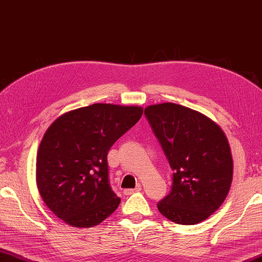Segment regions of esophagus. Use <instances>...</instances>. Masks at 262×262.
<instances>
[{
    "label": "esophagus",
    "instance_id": "obj_1",
    "mask_svg": "<svg viewBox=\"0 0 262 262\" xmlns=\"http://www.w3.org/2000/svg\"><path fill=\"white\" fill-rule=\"evenodd\" d=\"M140 190H141V186H138V187H136V188L124 189V190H123V194H124V195H130V194H133V193H138V192H140Z\"/></svg>",
    "mask_w": 262,
    "mask_h": 262
}]
</instances>
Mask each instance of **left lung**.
I'll use <instances>...</instances> for the list:
<instances>
[{"label": "left lung", "mask_w": 262, "mask_h": 262, "mask_svg": "<svg viewBox=\"0 0 262 262\" xmlns=\"http://www.w3.org/2000/svg\"><path fill=\"white\" fill-rule=\"evenodd\" d=\"M144 114L174 170L171 190L158 204L159 212L179 225L205 221L231 189L227 136L208 116L181 104H150Z\"/></svg>", "instance_id": "obj_1"}]
</instances>
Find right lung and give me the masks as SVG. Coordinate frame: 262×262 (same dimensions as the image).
I'll return each instance as SVG.
<instances>
[{"mask_svg": "<svg viewBox=\"0 0 262 262\" xmlns=\"http://www.w3.org/2000/svg\"><path fill=\"white\" fill-rule=\"evenodd\" d=\"M139 106L94 103L64 113L46 130L36 158V185L57 217L77 228L99 225L121 199L108 180L107 154L142 116Z\"/></svg>", "mask_w": 262, "mask_h": 262, "instance_id": "right-lung-1", "label": "right lung"}]
</instances>
